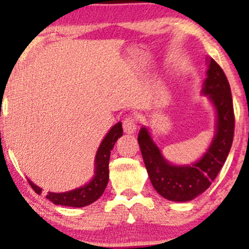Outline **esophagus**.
I'll return each instance as SVG.
<instances>
[{
    "instance_id": "esophagus-1",
    "label": "esophagus",
    "mask_w": 249,
    "mask_h": 249,
    "mask_svg": "<svg viewBox=\"0 0 249 249\" xmlns=\"http://www.w3.org/2000/svg\"><path fill=\"white\" fill-rule=\"evenodd\" d=\"M123 128H124V132H126L128 134H132L136 132L137 130V119L136 117L133 116H128L124 119L123 122Z\"/></svg>"
}]
</instances>
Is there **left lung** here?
I'll list each match as a JSON object with an SVG mask.
<instances>
[{
	"label": "left lung",
	"instance_id": "left-lung-1",
	"mask_svg": "<svg viewBox=\"0 0 249 249\" xmlns=\"http://www.w3.org/2000/svg\"><path fill=\"white\" fill-rule=\"evenodd\" d=\"M202 93L210 97L216 110V130L201 159L191 165L176 166L161 156L146 127H142L138 142L148 177L156 191L171 201H190L207 190L224 166L234 137V110L231 87L224 70L210 58Z\"/></svg>",
	"mask_w": 249,
	"mask_h": 249
}]
</instances>
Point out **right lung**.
Returning <instances> with one entry per match:
<instances>
[{"mask_svg":"<svg viewBox=\"0 0 249 249\" xmlns=\"http://www.w3.org/2000/svg\"><path fill=\"white\" fill-rule=\"evenodd\" d=\"M123 136L122 123H117L111 127L108 133L103 139L97 151L95 159V176L89 184L84 186L75 188L69 192L53 193L48 192L47 199H49L53 204L62 205L69 207H84L95 202L99 196L104 193L108 181V161H110V153L115 146L117 139ZM31 188L37 194H41L42 188H39L33 181L28 180Z\"/></svg>","mask_w":249,"mask_h":249,"instance_id":"obj_1","label":"right lung"}]
</instances>
